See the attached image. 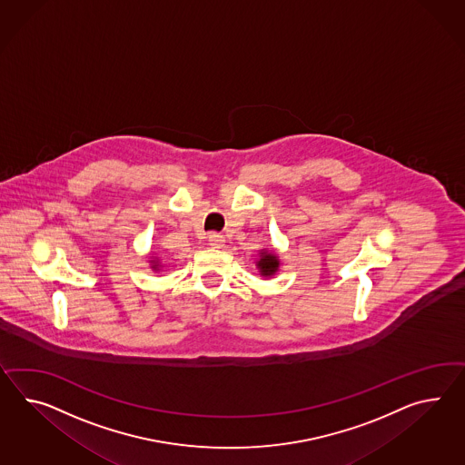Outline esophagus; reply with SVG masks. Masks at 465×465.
Here are the masks:
<instances>
[{
    "label": "esophagus",
    "mask_w": 465,
    "mask_h": 465,
    "mask_svg": "<svg viewBox=\"0 0 465 465\" xmlns=\"http://www.w3.org/2000/svg\"><path fill=\"white\" fill-rule=\"evenodd\" d=\"M208 245L212 249H222L225 245V238H223V235H220V233H210L208 235Z\"/></svg>",
    "instance_id": "1"
}]
</instances>
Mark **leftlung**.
Listing matches in <instances>:
<instances>
[{
    "mask_svg": "<svg viewBox=\"0 0 465 465\" xmlns=\"http://www.w3.org/2000/svg\"><path fill=\"white\" fill-rule=\"evenodd\" d=\"M255 265L259 269L262 277H272L279 272L281 267V259L273 250L261 249L259 250V259L255 261Z\"/></svg>",
    "mask_w": 465,
    "mask_h": 465,
    "instance_id": "obj_1",
    "label": "left lung"
}]
</instances>
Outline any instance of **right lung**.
Listing matches in <instances>:
<instances>
[{"instance_id": "obj_1", "label": "right lung", "mask_w": 465, "mask_h": 465, "mask_svg": "<svg viewBox=\"0 0 465 465\" xmlns=\"http://www.w3.org/2000/svg\"><path fill=\"white\" fill-rule=\"evenodd\" d=\"M149 265H151V269H153L154 272H159L161 267H163V265H161V259H159L158 255H154V253L149 257Z\"/></svg>"}]
</instances>
